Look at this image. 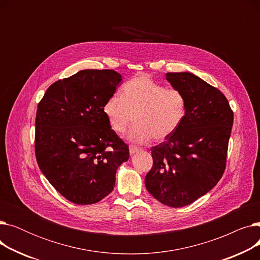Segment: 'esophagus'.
<instances>
[{
  "label": "esophagus",
  "mask_w": 260,
  "mask_h": 260,
  "mask_svg": "<svg viewBox=\"0 0 260 260\" xmlns=\"http://www.w3.org/2000/svg\"><path fill=\"white\" fill-rule=\"evenodd\" d=\"M141 148H139V147H137V146H134V145H131L129 146V154L131 155H134L135 153H137V152H139Z\"/></svg>",
  "instance_id": "34e87169"
}]
</instances>
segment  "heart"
I'll list each match as a JSON object with an SVG mask.
<instances>
[{
  "label": "heart",
  "mask_w": 260,
  "mask_h": 260,
  "mask_svg": "<svg viewBox=\"0 0 260 260\" xmlns=\"http://www.w3.org/2000/svg\"><path fill=\"white\" fill-rule=\"evenodd\" d=\"M103 114L109 127L116 134L126 132L133 143L144 144L153 137L165 140L182 123L186 113V100L177 88H166L145 75L131 79L122 87V95L114 93L103 105Z\"/></svg>",
  "instance_id": "1"
}]
</instances>
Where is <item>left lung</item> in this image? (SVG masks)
Masks as SVG:
<instances>
[{"label": "left lung", "mask_w": 260, "mask_h": 260, "mask_svg": "<svg viewBox=\"0 0 260 260\" xmlns=\"http://www.w3.org/2000/svg\"><path fill=\"white\" fill-rule=\"evenodd\" d=\"M166 79L185 95L186 113L178 129L152 147L145 186L159 202L182 208L222 177L234 115L224 94L194 74L168 73Z\"/></svg>", "instance_id": "8db88e82"}]
</instances>
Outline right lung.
Returning <instances> with one entry per match:
<instances>
[{
	"label": "right lung",
	"mask_w": 260,
	"mask_h": 260,
	"mask_svg": "<svg viewBox=\"0 0 260 260\" xmlns=\"http://www.w3.org/2000/svg\"><path fill=\"white\" fill-rule=\"evenodd\" d=\"M122 76L84 70L46 90L36 117V158L50 184L76 204H92L112 192L128 146L109 127L105 101Z\"/></svg>",
	"instance_id": "1"
}]
</instances>
